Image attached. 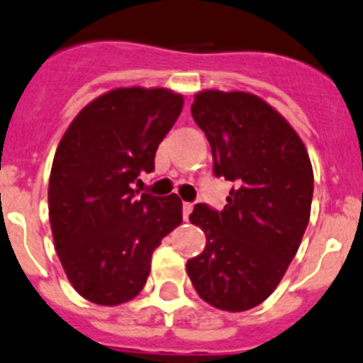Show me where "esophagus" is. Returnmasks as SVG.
<instances>
[{
    "label": "esophagus",
    "instance_id": "1",
    "mask_svg": "<svg viewBox=\"0 0 363 363\" xmlns=\"http://www.w3.org/2000/svg\"><path fill=\"white\" fill-rule=\"evenodd\" d=\"M191 211H193V204H189V202H184V204H182V216H184V220L189 218Z\"/></svg>",
    "mask_w": 363,
    "mask_h": 363
}]
</instances>
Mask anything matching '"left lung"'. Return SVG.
<instances>
[{
  "label": "left lung",
  "mask_w": 363,
  "mask_h": 363,
  "mask_svg": "<svg viewBox=\"0 0 363 363\" xmlns=\"http://www.w3.org/2000/svg\"><path fill=\"white\" fill-rule=\"evenodd\" d=\"M191 114L211 145L213 172L235 188L220 213L197 204L189 215L206 247L186 270L211 306L250 310L276 290L306 231L310 157L292 125L256 94L201 91Z\"/></svg>",
  "instance_id": "left-lung-1"
}]
</instances>
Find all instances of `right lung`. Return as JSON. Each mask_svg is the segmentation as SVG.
Returning <instances> with one entry per match:
<instances>
[{"label":"right lung","instance_id":"1","mask_svg":"<svg viewBox=\"0 0 363 363\" xmlns=\"http://www.w3.org/2000/svg\"><path fill=\"white\" fill-rule=\"evenodd\" d=\"M164 87H118L71 121L53 157L48 186L55 250L73 289L94 304L134 299L150 274L154 250L182 222L172 193L132 189L182 111Z\"/></svg>","mask_w":363,"mask_h":363}]
</instances>
